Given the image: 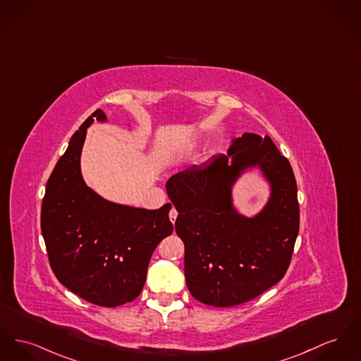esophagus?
<instances>
[{
	"instance_id": "34e87169",
	"label": "esophagus",
	"mask_w": 361,
	"mask_h": 361,
	"mask_svg": "<svg viewBox=\"0 0 361 361\" xmlns=\"http://www.w3.org/2000/svg\"><path fill=\"white\" fill-rule=\"evenodd\" d=\"M177 215H178V212L176 209H171L169 212V218L170 221H171V224H174L176 222V219H177Z\"/></svg>"
}]
</instances>
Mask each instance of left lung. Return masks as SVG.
Instances as JSON below:
<instances>
[{"label": "left lung", "mask_w": 361, "mask_h": 361, "mask_svg": "<svg viewBox=\"0 0 361 361\" xmlns=\"http://www.w3.org/2000/svg\"><path fill=\"white\" fill-rule=\"evenodd\" d=\"M255 166L269 180L272 195L262 212L247 219L233 210L231 187L243 169ZM166 191L178 212L176 233L185 247L187 286L197 301L233 307L283 278L300 209L292 166L267 135L233 139L228 154L171 176Z\"/></svg>", "instance_id": "obj_1"}]
</instances>
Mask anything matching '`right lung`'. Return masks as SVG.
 I'll list each match as a JSON object with an SVG mask.
<instances>
[{
  "label": "right lung",
  "mask_w": 361,
  "mask_h": 361,
  "mask_svg": "<svg viewBox=\"0 0 361 361\" xmlns=\"http://www.w3.org/2000/svg\"><path fill=\"white\" fill-rule=\"evenodd\" d=\"M95 110L73 133L43 196L41 229L57 279L85 301L114 308L140 295L157 245L173 233L171 204L135 209L102 199L85 185L80 154Z\"/></svg>",
  "instance_id": "1"
}]
</instances>
